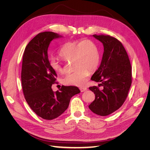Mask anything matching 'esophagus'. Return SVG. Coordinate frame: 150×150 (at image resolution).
Instances as JSON below:
<instances>
[{
	"label": "esophagus",
	"instance_id": "34e87169",
	"mask_svg": "<svg viewBox=\"0 0 150 150\" xmlns=\"http://www.w3.org/2000/svg\"><path fill=\"white\" fill-rule=\"evenodd\" d=\"M79 89H80L81 92H84V91H87V88H83L82 87V88H80Z\"/></svg>",
	"mask_w": 150,
	"mask_h": 150
}]
</instances>
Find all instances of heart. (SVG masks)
<instances>
[{
  "mask_svg": "<svg viewBox=\"0 0 150 150\" xmlns=\"http://www.w3.org/2000/svg\"><path fill=\"white\" fill-rule=\"evenodd\" d=\"M59 55L65 61H73L72 66L75 71L62 79L63 83L67 85L83 86L87 81L89 71H94L99 62L98 49L89 40L67 42L61 48ZM50 65L55 72H63L62 66L54 58L50 61Z\"/></svg>",
  "mask_w": 150,
  "mask_h": 150,
  "instance_id": "obj_1",
  "label": "heart"
}]
</instances>
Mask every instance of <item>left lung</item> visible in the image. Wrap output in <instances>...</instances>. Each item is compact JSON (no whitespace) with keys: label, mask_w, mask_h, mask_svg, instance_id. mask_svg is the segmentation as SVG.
<instances>
[{"label":"left lung","mask_w":150,"mask_h":150,"mask_svg":"<svg viewBox=\"0 0 150 150\" xmlns=\"http://www.w3.org/2000/svg\"><path fill=\"white\" fill-rule=\"evenodd\" d=\"M104 47L101 64L91 79L99 83L89 89L95 99L89 106L95 114L105 116L122 105L131 85V66L125 47L117 39L110 35H93ZM102 85L103 89L98 88Z\"/></svg>","instance_id":"obj_1"}]
</instances>
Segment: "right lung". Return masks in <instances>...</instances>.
<instances>
[{
	"label": "right lung",
	"instance_id": "right-lung-1",
	"mask_svg": "<svg viewBox=\"0 0 150 150\" xmlns=\"http://www.w3.org/2000/svg\"><path fill=\"white\" fill-rule=\"evenodd\" d=\"M61 38L52 32L38 34L27 45L22 59L21 81L25 99L36 115L47 120L61 116L71 98L81 92L76 86H62L56 93L51 88L57 74L50 65L47 50L52 40Z\"/></svg>",
	"mask_w": 150,
	"mask_h": 150
}]
</instances>
